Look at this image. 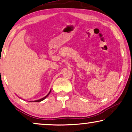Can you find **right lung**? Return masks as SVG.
<instances>
[{
	"mask_svg": "<svg viewBox=\"0 0 132 132\" xmlns=\"http://www.w3.org/2000/svg\"><path fill=\"white\" fill-rule=\"evenodd\" d=\"M50 92H51V91H50V92H49V93L48 94H47V95L46 96V97H44V98H41V99H40V100H35V101H34V102H40V101H43V100H44V99H45V98H46L47 97V96H48V95H49V94H50Z\"/></svg>",
	"mask_w": 132,
	"mask_h": 132,
	"instance_id": "right-lung-1",
	"label": "right lung"
}]
</instances>
